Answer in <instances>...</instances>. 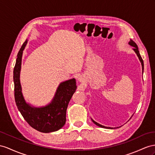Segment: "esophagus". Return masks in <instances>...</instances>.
I'll return each instance as SVG.
<instances>
[{"label":"esophagus","instance_id":"34e87169","mask_svg":"<svg viewBox=\"0 0 155 155\" xmlns=\"http://www.w3.org/2000/svg\"><path fill=\"white\" fill-rule=\"evenodd\" d=\"M78 81H80V82H82V77H80L78 78Z\"/></svg>","mask_w":155,"mask_h":155}]
</instances>
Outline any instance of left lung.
I'll list each match as a JSON object with an SVG mask.
<instances>
[{
	"label": "left lung",
	"mask_w": 155,
	"mask_h": 155,
	"mask_svg": "<svg viewBox=\"0 0 155 155\" xmlns=\"http://www.w3.org/2000/svg\"><path fill=\"white\" fill-rule=\"evenodd\" d=\"M129 44H130V45L131 46H134V50L135 51V52H136V54L137 55V56H138L139 59H140V61H141V65H142V70L143 71V69H144L143 60L142 58L141 57V55H140V51H139V50H138V47H137V45H136V43L134 42V41H132V40H130V41L129 42ZM92 122L94 123L95 124H96L97 126H100V127H101V128H110V127H107V126H102V125H101V124H98L97 122H95V121H94V120H92Z\"/></svg>",
	"instance_id": "obj_1"
}]
</instances>
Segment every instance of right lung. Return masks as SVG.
<instances>
[{
	"instance_id": "1",
	"label": "right lung",
	"mask_w": 155,
	"mask_h": 155,
	"mask_svg": "<svg viewBox=\"0 0 155 155\" xmlns=\"http://www.w3.org/2000/svg\"><path fill=\"white\" fill-rule=\"evenodd\" d=\"M27 41L24 42L18 54L14 69V97L17 107L26 122L39 132L48 133L61 128L66 121V111L69 102L77 88L74 78L59 84L54 100L48 105L41 108L27 104L21 93L19 81L21 58Z\"/></svg>"
}]
</instances>
